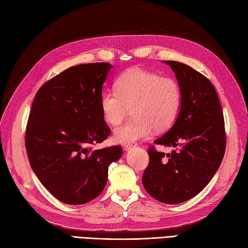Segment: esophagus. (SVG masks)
<instances>
[{"instance_id": "obj_1", "label": "esophagus", "mask_w": 248, "mask_h": 248, "mask_svg": "<svg viewBox=\"0 0 248 248\" xmlns=\"http://www.w3.org/2000/svg\"><path fill=\"white\" fill-rule=\"evenodd\" d=\"M136 146H138V144H135V143L129 144V145H124V149H125V150H129V149H131V148H134V147H136Z\"/></svg>"}]
</instances>
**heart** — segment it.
Instances as JSON below:
<instances>
[{
	"instance_id": "1",
	"label": "heart",
	"mask_w": 248,
	"mask_h": 248,
	"mask_svg": "<svg viewBox=\"0 0 248 248\" xmlns=\"http://www.w3.org/2000/svg\"><path fill=\"white\" fill-rule=\"evenodd\" d=\"M115 87L116 92L108 91L100 98L103 119L110 125H118L130 109L135 118L114 131L115 143L129 145L148 139L155 129L164 132L178 119L183 94L175 78L133 68L117 78Z\"/></svg>"
}]
</instances>
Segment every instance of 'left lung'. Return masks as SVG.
I'll use <instances>...</instances> for the list:
<instances>
[{
    "instance_id": "8db88e82",
    "label": "left lung",
    "mask_w": 248,
    "mask_h": 248,
    "mask_svg": "<svg viewBox=\"0 0 248 248\" xmlns=\"http://www.w3.org/2000/svg\"><path fill=\"white\" fill-rule=\"evenodd\" d=\"M182 89V107L170 130L155 144L175 147L170 154L148 148L143 186L164 203H180L202 191L223 161L226 131L223 109L213 84L182 62L166 61Z\"/></svg>"
}]
</instances>
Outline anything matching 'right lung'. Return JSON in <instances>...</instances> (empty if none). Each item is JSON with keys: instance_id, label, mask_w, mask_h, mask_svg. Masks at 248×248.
<instances>
[{"instance_id": "add662e5", "label": "right lung", "mask_w": 248, "mask_h": 248, "mask_svg": "<svg viewBox=\"0 0 248 248\" xmlns=\"http://www.w3.org/2000/svg\"><path fill=\"white\" fill-rule=\"evenodd\" d=\"M112 65L93 62L68 68L36 93L25 129L31 166L43 186L68 204L96 198L108 166L123 147H93L110 134L100 108L102 85Z\"/></svg>"}]
</instances>
